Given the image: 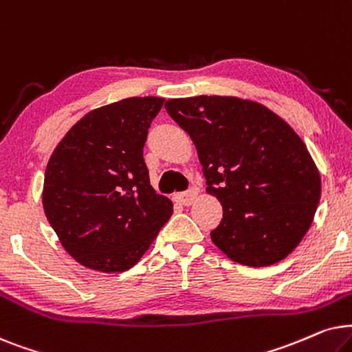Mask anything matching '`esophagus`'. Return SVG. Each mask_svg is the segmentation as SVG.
I'll list each match as a JSON object with an SVG mask.
<instances>
[{"mask_svg":"<svg viewBox=\"0 0 352 352\" xmlns=\"http://www.w3.org/2000/svg\"><path fill=\"white\" fill-rule=\"evenodd\" d=\"M196 198H198V191H196L195 188L185 191V193L175 195V201H177V203H180V204H184V206L193 204Z\"/></svg>","mask_w":352,"mask_h":352,"instance_id":"34e87169","label":"esophagus"}]
</instances>
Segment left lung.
Instances as JSON below:
<instances>
[{
  "label": "left lung",
  "mask_w": 352,
  "mask_h": 352,
  "mask_svg": "<svg viewBox=\"0 0 352 352\" xmlns=\"http://www.w3.org/2000/svg\"><path fill=\"white\" fill-rule=\"evenodd\" d=\"M166 109L193 140L206 191L222 204L214 245L243 265L285 259L311 227L322 191L301 137L269 107L236 96L177 98Z\"/></svg>",
  "instance_id": "left-lung-1"
}]
</instances>
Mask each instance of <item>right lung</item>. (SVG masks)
Wrapping results in <instances>:
<instances>
[{
    "instance_id": "obj_1",
    "label": "right lung",
    "mask_w": 352,
    "mask_h": 352,
    "mask_svg": "<svg viewBox=\"0 0 352 352\" xmlns=\"http://www.w3.org/2000/svg\"><path fill=\"white\" fill-rule=\"evenodd\" d=\"M164 98H127L82 117L51 154L43 209L64 250L91 270L125 272L172 215L149 184L143 146Z\"/></svg>"
}]
</instances>
